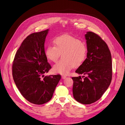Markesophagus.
<instances>
[{"mask_svg":"<svg viewBox=\"0 0 125 125\" xmlns=\"http://www.w3.org/2000/svg\"><path fill=\"white\" fill-rule=\"evenodd\" d=\"M62 79L64 80V79H66V78H67V76H65V75H62Z\"/></svg>","mask_w":125,"mask_h":125,"instance_id":"esophagus-1","label":"esophagus"}]
</instances>
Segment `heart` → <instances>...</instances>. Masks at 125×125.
<instances>
[{"mask_svg":"<svg viewBox=\"0 0 125 125\" xmlns=\"http://www.w3.org/2000/svg\"><path fill=\"white\" fill-rule=\"evenodd\" d=\"M54 45H49L45 52L48 59L56 62L61 54L62 59L54 65L52 71L62 75H67L75 66L82 65L87 56L84 42L75 37L63 35L54 39Z\"/></svg>","mask_w":125,"mask_h":125,"instance_id":"1","label":"heart"}]
</instances>
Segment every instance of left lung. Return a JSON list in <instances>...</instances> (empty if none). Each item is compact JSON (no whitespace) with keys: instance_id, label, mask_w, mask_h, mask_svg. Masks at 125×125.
Here are the masks:
<instances>
[{"instance_id":"obj_1","label":"left lung","mask_w":125,"mask_h":125,"mask_svg":"<svg viewBox=\"0 0 125 125\" xmlns=\"http://www.w3.org/2000/svg\"><path fill=\"white\" fill-rule=\"evenodd\" d=\"M84 36L87 58L75 73L87 76L72 77L73 92L77 102L90 104L99 100L109 86L112 78V59L107 44L99 35L89 31Z\"/></svg>"}]
</instances>
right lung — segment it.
Here are the masks:
<instances>
[{
    "mask_svg": "<svg viewBox=\"0 0 125 125\" xmlns=\"http://www.w3.org/2000/svg\"><path fill=\"white\" fill-rule=\"evenodd\" d=\"M49 30L32 33L22 42L17 51L12 66V76L25 99L34 104L49 101L61 75L44 76L51 66L44 51V42Z\"/></svg>",
    "mask_w": 125,
    "mask_h": 125,
    "instance_id": "add662e5",
    "label": "right lung"
}]
</instances>
